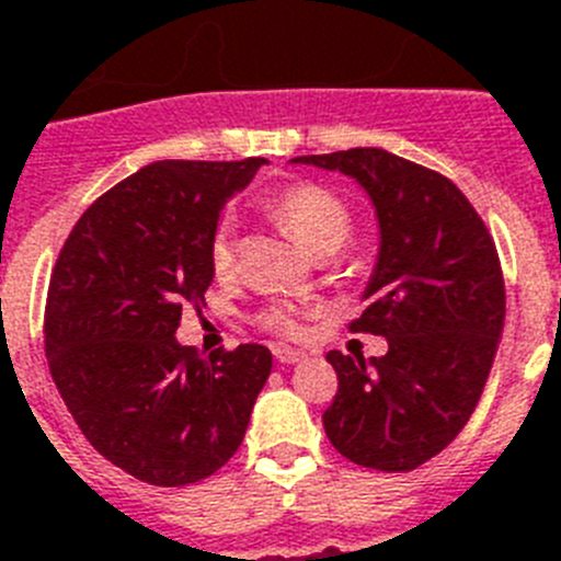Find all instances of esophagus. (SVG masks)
Masks as SVG:
<instances>
[{"label":"esophagus","mask_w":561,"mask_h":561,"mask_svg":"<svg viewBox=\"0 0 561 561\" xmlns=\"http://www.w3.org/2000/svg\"><path fill=\"white\" fill-rule=\"evenodd\" d=\"M275 359L280 362V365H297V362L306 359V351L286 348V345H277V348H275Z\"/></svg>","instance_id":"esophagus-1"}]
</instances>
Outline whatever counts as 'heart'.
I'll return each mask as SVG.
<instances>
[{
	"label": "heart",
	"instance_id": "1",
	"mask_svg": "<svg viewBox=\"0 0 561 561\" xmlns=\"http://www.w3.org/2000/svg\"><path fill=\"white\" fill-rule=\"evenodd\" d=\"M275 221L295 238L306 252H336L351 232L348 207L336 199L334 193L320 185H291L270 205ZM210 264L216 275H230L236 266V230L232 221H221L213 232ZM266 323L277 331H295V311L289 306H272L266 311Z\"/></svg>",
	"mask_w": 561,
	"mask_h": 561
}]
</instances>
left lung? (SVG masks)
I'll list each match as a JSON object with an SVG mask.
<instances>
[{
	"label": "left lung",
	"mask_w": 561,
	"mask_h": 561,
	"mask_svg": "<svg viewBox=\"0 0 561 561\" xmlns=\"http://www.w3.org/2000/svg\"><path fill=\"white\" fill-rule=\"evenodd\" d=\"M291 162L354 180L379 225L365 311L351 329L385 336L388 354L329 351L340 390L325 435L354 463L410 472L466 427L494 365L505 320L494 241L447 176L385 148Z\"/></svg>",
	"instance_id": "1"
}]
</instances>
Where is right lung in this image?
Segmentation results:
<instances>
[{
  "mask_svg": "<svg viewBox=\"0 0 561 561\" xmlns=\"http://www.w3.org/2000/svg\"><path fill=\"white\" fill-rule=\"evenodd\" d=\"M162 160L103 193L69 232L49 277V374L87 440L151 485L207 478L244 440L272 370L264 345L202 356L176 340L182 306L213 284L219 213L255 171Z\"/></svg>",
  "mask_w": 561,
  "mask_h": 561,
  "instance_id": "right-lung-1",
  "label": "right lung"
}]
</instances>
